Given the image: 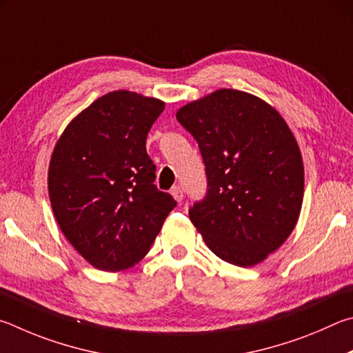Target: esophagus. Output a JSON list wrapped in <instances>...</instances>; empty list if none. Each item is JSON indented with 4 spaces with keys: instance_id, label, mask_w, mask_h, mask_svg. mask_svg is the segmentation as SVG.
Instances as JSON below:
<instances>
[{
    "instance_id": "1",
    "label": "esophagus",
    "mask_w": 353,
    "mask_h": 353,
    "mask_svg": "<svg viewBox=\"0 0 353 353\" xmlns=\"http://www.w3.org/2000/svg\"><path fill=\"white\" fill-rule=\"evenodd\" d=\"M172 195H173V199H175L178 203H181V200H183V189L180 188V186H175L172 189V192H170Z\"/></svg>"
}]
</instances>
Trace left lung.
<instances>
[{
    "label": "left lung",
    "instance_id": "left-lung-1",
    "mask_svg": "<svg viewBox=\"0 0 353 353\" xmlns=\"http://www.w3.org/2000/svg\"><path fill=\"white\" fill-rule=\"evenodd\" d=\"M176 119L200 145L208 195L190 208L208 248L254 267L293 232L304 200V163L285 119L263 99L221 88L184 105Z\"/></svg>",
    "mask_w": 353,
    "mask_h": 353
}]
</instances>
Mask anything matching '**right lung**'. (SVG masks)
<instances>
[{"instance_id":"add662e5","label":"right lung","mask_w":353,"mask_h":353,"mask_svg":"<svg viewBox=\"0 0 353 353\" xmlns=\"http://www.w3.org/2000/svg\"><path fill=\"white\" fill-rule=\"evenodd\" d=\"M165 103L117 90L74 117L54 147L48 190L68 242L92 267L128 270L145 257L176 201L153 181L147 133Z\"/></svg>"}]
</instances>
